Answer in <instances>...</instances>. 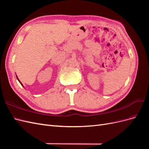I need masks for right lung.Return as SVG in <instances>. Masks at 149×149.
Segmentation results:
<instances>
[{
  "mask_svg": "<svg viewBox=\"0 0 149 149\" xmlns=\"http://www.w3.org/2000/svg\"><path fill=\"white\" fill-rule=\"evenodd\" d=\"M17 79H18V80H19V82H20V81H19V79H18V78H17ZM20 84H22V86H23V85H22V83H20Z\"/></svg>",
  "mask_w": 149,
  "mask_h": 149,
  "instance_id": "1",
  "label": "right lung"
}]
</instances>
